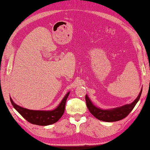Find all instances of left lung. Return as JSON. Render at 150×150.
<instances>
[{"label": "left lung", "mask_w": 150, "mask_h": 150, "mask_svg": "<svg viewBox=\"0 0 150 150\" xmlns=\"http://www.w3.org/2000/svg\"><path fill=\"white\" fill-rule=\"evenodd\" d=\"M142 88L137 98L132 103L129 104H125L122 106L117 107V108L103 110L95 106L93 104L91 100L87 95H86V104L91 114L98 120L106 122H113L117 121L126 117L130 114L134 107L136 105L138 101L139 100L141 94H142Z\"/></svg>", "instance_id": "8db88e82"}]
</instances>
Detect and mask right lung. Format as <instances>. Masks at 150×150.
I'll return each mask as SVG.
<instances>
[{
	"mask_svg": "<svg viewBox=\"0 0 150 150\" xmlns=\"http://www.w3.org/2000/svg\"><path fill=\"white\" fill-rule=\"evenodd\" d=\"M70 91L64 96L57 108L53 110H33L23 108L16 104L10 97L13 108L29 123L37 125L46 126L57 122L63 115L65 104Z\"/></svg>",
	"mask_w": 150,
	"mask_h": 150,
	"instance_id": "right-lung-1",
	"label": "right lung"
}]
</instances>
